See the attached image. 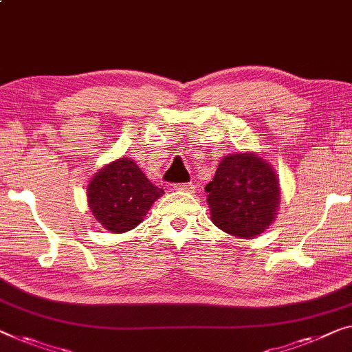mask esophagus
Returning <instances> with one entry per match:
<instances>
[{"label": "esophagus", "instance_id": "34e87169", "mask_svg": "<svg viewBox=\"0 0 352 352\" xmlns=\"http://www.w3.org/2000/svg\"><path fill=\"white\" fill-rule=\"evenodd\" d=\"M175 190L177 192H193L195 190V184L193 182H182V184H175Z\"/></svg>", "mask_w": 352, "mask_h": 352}]
</instances>
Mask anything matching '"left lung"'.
<instances>
[{"instance_id":"1","label":"left lung","mask_w":352,"mask_h":352,"mask_svg":"<svg viewBox=\"0 0 352 352\" xmlns=\"http://www.w3.org/2000/svg\"><path fill=\"white\" fill-rule=\"evenodd\" d=\"M205 190L214 226L243 239L262 235L276 219L281 203L276 171L249 151L223 157Z\"/></svg>"}]
</instances>
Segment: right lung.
Returning a JSON list of instances; mask_svg holds the SVG:
<instances>
[{
    "instance_id": "1",
    "label": "right lung",
    "mask_w": 352,
    "mask_h": 352,
    "mask_svg": "<svg viewBox=\"0 0 352 352\" xmlns=\"http://www.w3.org/2000/svg\"><path fill=\"white\" fill-rule=\"evenodd\" d=\"M164 188L147 179L135 160L120 157L90 177L87 201L91 216L104 230L125 233L144 221Z\"/></svg>"
}]
</instances>
